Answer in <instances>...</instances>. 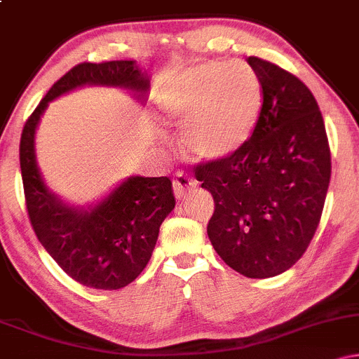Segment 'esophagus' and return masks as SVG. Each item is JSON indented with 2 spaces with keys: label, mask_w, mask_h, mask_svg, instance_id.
Wrapping results in <instances>:
<instances>
[{
  "label": "esophagus",
  "mask_w": 359,
  "mask_h": 359,
  "mask_svg": "<svg viewBox=\"0 0 359 359\" xmlns=\"http://www.w3.org/2000/svg\"><path fill=\"white\" fill-rule=\"evenodd\" d=\"M172 187H174V194L177 199H182L185 194L192 191V187H196V180L187 174H184V172H177L175 179L172 180Z\"/></svg>",
  "instance_id": "1"
}]
</instances>
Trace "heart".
Segmentation results:
<instances>
[{
    "label": "heart",
    "instance_id": "b5f03b06",
    "mask_svg": "<svg viewBox=\"0 0 359 359\" xmlns=\"http://www.w3.org/2000/svg\"><path fill=\"white\" fill-rule=\"evenodd\" d=\"M262 108L258 76L243 62L212 60L180 74L163 100V121L182 130L194 158L229 156L250 137Z\"/></svg>",
    "mask_w": 359,
    "mask_h": 359
}]
</instances>
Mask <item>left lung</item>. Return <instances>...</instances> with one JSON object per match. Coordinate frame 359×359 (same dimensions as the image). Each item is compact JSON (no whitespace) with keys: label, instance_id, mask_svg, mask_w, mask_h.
<instances>
[{"label":"left lung","instance_id":"1","mask_svg":"<svg viewBox=\"0 0 359 359\" xmlns=\"http://www.w3.org/2000/svg\"><path fill=\"white\" fill-rule=\"evenodd\" d=\"M262 86L253 133L234 154L194 165L214 197L208 236L222 262L248 278L295 265L319 226L331 150L316 97L299 77L248 57Z\"/></svg>","mask_w":359,"mask_h":359}]
</instances>
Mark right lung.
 <instances>
[{
	"label": "right lung",
	"instance_id": "obj_1",
	"mask_svg": "<svg viewBox=\"0 0 359 359\" xmlns=\"http://www.w3.org/2000/svg\"><path fill=\"white\" fill-rule=\"evenodd\" d=\"M84 84L121 86L145 94L148 79L133 60L81 62L65 72L25 123L20 138L25 205L32 228L69 277L86 287L118 290L147 266L158 229L175 199L168 177H131L88 211L67 208L45 187L34 137L48 101Z\"/></svg>",
	"mask_w": 359,
	"mask_h": 359
}]
</instances>
